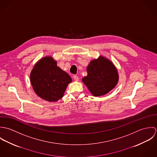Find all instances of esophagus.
Segmentation results:
<instances>
[{"mask_svg":"<svg viewBox=\"0 0 157 157\" xmlns=\"http://www.w3.org/2000/svg\"><path fill=\"white\" fill-rule=\"evenodd\" d=\"M73 78H74V80H75V81H78V77L77 76V75H74V76H73Z\"/></svg>","mask_w":157,"mask_h":157,"instance_id":"34e87169","label":"esophagus"}]
</instances>
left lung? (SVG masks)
<instances>
[{
	"label": "left lung",
	"mask_w": 157,
	"mask_h": 157,
	"mask_svg": "<svg viewBox=\"0 0 157 157\" xmlns=\"http://www.w3.org/2000/svg\"><path fill=\"white\" fill-rule=\"evenodd\" d=\"M87 72L88 75L82 80L95 97L108 93L118 80L117 70L111 62L103 57L92 60L87 67Z\"/></svg>",
	"instance_id": "8db88e82"
}]
</instances>
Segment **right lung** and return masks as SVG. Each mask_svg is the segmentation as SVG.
<instances>
[{
	"mask_svg": "<svg viewBox=\"0 0 157 157\" xmlns=\"http://www.w3.org/2000/svg\"><path fill=\"white\" fill-rule=\"evenodd\" d=\"M35 92L49 101H56L62 98L72 79L67 73L57 66L51 57H46L34 66L30 75Z\"/></svg>",
	"mask_w": 157,
	"mask_h": 157,
	"instance_id": "obj_1",
	"label": "right lung"
}]
</instances>
